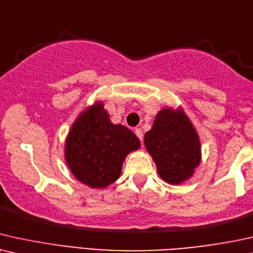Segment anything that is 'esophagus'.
Segmentation results:
<instances>
[{"label": "esophagus", "mask_w": 253, "mask_h": 253, "mask_svg": "<svg viewBox=\"0 0 253 253\" xmlns=\"http://www.w3.org/2000/svg\"><path fill=\"white\" fill-rule=\"evenodd\" d=\"M134 133H135V135L139 137V139L142 141L143 140V133H142V130H141L140 128H135L134 129Z\"/></svg>", "instance_id": "obj_1"}]
</instances>
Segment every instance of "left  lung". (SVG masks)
Instances as JSON below:
<instances>
[{"label":"left lung","instance_id":"left-lung-1","mask_svg":"<svg viewBox=\"0 0 253 253\" xmlns=\"http://www.w3.org/2000/svg\"><path fill=\"white\" fill-rule=\"evenodd\" d=\"M144 146L160 177L179 185L190 179L201 162L199 134L183 107H163L144 134Z\"/></svg>","mask_w":253,"mask_h":253}]
</instances>
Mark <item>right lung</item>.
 Segmentation results:
<instances>
[{
	"label": "right lung",
	"instance_id": "1",
	"mask_svg": "<svg viewBox=\"0 0 253 253\" xmlns=\"http://www.w3.org/2000/svg\"><path fill=\"white\" fill-rule=\"evenodd\" d=\"M141 143L124 125L111 123L102 100L79 114L65 142V160L70 172L82 184L105 188L120 177L127 155Z\"/></svg>",
	"mask_w": 253,
	"mask_h": 253
}]
</instances>
